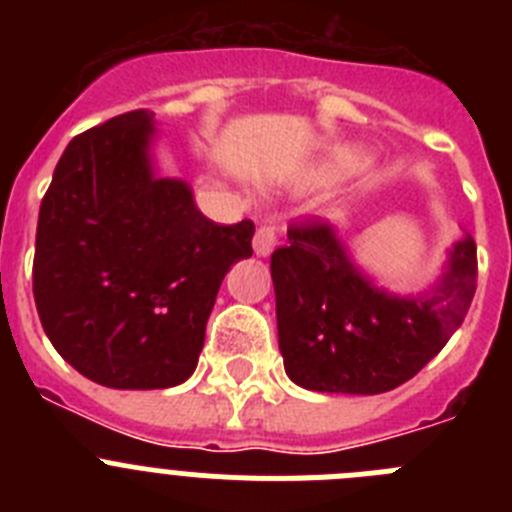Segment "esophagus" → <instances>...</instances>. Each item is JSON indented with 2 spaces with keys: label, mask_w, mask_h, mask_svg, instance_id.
<instances>
[{
  "label": "esophagus",
  "mask_w": 512,
  "mask_h": 512,
  "mask_svg": "<svg viewBox=\"0 0 512 512\" xmlns=\"http://www.w3.org/2000/svg\"><path fill=\"white\" fill-rule=\"evenodd\" d=\"M277 243H279L277 228H274V225H259L256 235H253V251L259 253V256H269Z\"/></svg>",
  "instance_id": "obj_1"
}]
</instances>
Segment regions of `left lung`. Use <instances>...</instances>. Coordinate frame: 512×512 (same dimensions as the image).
Segmentation results:
<instances>
[{"label": "left lung", "instance_id": "8db88e82", "mask_svg": "<svg viewBox=\"0 0 512 512\" xmlns=\"http://www.w3.org/2000/svg\"><path fill=\"white\" fill-rule=\"evenodd\" d=\"M271 253L279 351L289 379L341 395L390 392L423 369L464 323L477 289V246L464 238L433 295L395 297L348 261L333 228L305 217Z\"/></svg>", "mask_w": 512, "mask_h": 512}]
</instances>
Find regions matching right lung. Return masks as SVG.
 I'll return each mask as SVG.
<instances>
[{"instance_id":"add662e5","label":"right lung","mask_w":512,"mask_h":512,"mask_svg":"<svg viewBox=\"0 0 512 512\" xmlns=\"http://www.w3.org/2000/svg\"><path fill=\"white\" fill-rule=\"evenodd\" d=\"M153 112L71 140L40 202L33 295L45 336L92 382L164 390L192 377L217 289L253 253V223L217 225L192 189L153 176Z\"/></svg>"}]
</instances>
